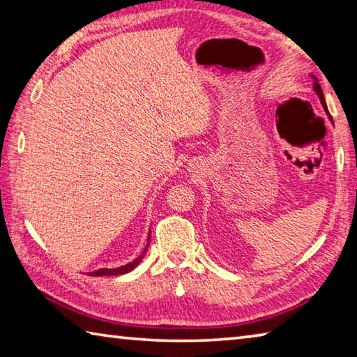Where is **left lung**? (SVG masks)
Listing matches in <instances>:
<instances>
[{"mask_svg": "<svg viewBox=\"0 0 357 357\" xmlns=\"http://www.w3.org/2000/svg\"><path fill=\"white\" fill-rule=\"evenodd\" d=\"M312 77H314V90H315V93L319 95V98H320V101H321V106H323V109H325V112L328 114L329 119H331V115H329V112H328L326 101H325V96H323V92H321V87H320V84H319V79H317L315 76H312ZM331 120H333V119H331Z\"/></svg>", "mask_w": 357, "mask_h": 357, "instance_id": "1", "label": "left lung"}]
</instances>
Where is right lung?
Returning <instances> with one entry per match:
<instances>
[{
  "label": "right lung",
  "mask_w": 357,
  "mask_h": 357,
  "mask_svg": "<svg viewBox=\"0 0 357 357\" xmlns=\"http://www.w3.org/2000/svg\"><path fill=\"white\" fill-rule=\"evenodd\" d=\"M150 236H151V234H148L146 248L144 250V252H142V255H140L137 259H134L132 262L123 265V267H119V268H100V270H96V271H92V273H89V275H92V276H116V275L129 273V271L137 267V265L142 262V259H144L145 252H146V250H148V245H150V238H151Z\"/></svg>",
  "instance_id": "1"
}]
</instances>
